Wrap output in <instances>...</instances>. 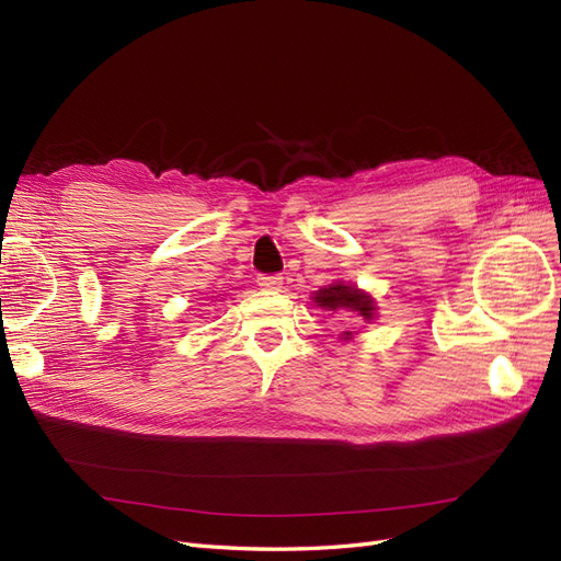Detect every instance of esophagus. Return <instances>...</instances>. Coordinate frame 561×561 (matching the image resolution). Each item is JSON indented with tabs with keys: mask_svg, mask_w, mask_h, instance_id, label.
Masks as SVG:
<instances>
[{
	"mask_svg": "<svg viewBox=\"0 0 561 561\" xmlns=\"http://www.w3.org/2000/svg\"><path fill=\"white\" fill-rule=\"evenodd\" d=\"M257 285L262 287V290H280L283 276H278V274H260L257 276Z\"/></svg>",
	"mask_w": 561,
	"mask_h": 561,
	"instance_id": "1",
	"label": "esophagus"
}]
</instances>
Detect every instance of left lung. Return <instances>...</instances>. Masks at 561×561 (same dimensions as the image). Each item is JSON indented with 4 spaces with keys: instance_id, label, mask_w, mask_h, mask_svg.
<instances>
[{
    "instance_id": "obj_1",
    "label": "left lung",
    "mask_w": 561,
    "mask_h": 561,
    "mask_svg": "<svg viewBox=\"0 0 561 561\" xmlns=\"http://www.w3.org/2000/svg\"><path fill=\"white\" fill-rule=\"evenodd\" d=\"M316 304L325 311H336V309H346L355 311L363 316L365 320H371L375 316V301H371L367 295H363L358 287H351L344 283H334L330 287H322V290L316 293ZM351 334V332H346Z\"/></svg>"
}]
</instances>
